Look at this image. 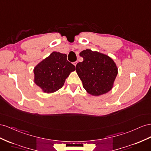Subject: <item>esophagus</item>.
I'll return each instance as SVG.
<instances>
[{
	"label": "esophagus",
	"instance_id": "esophagus-1",
	"mask_svg": "<svg viewBox=\"0 0 151 151\" xmlns=\"http://www.w3.org/2000/svg\"><path fill=\"white\" fill-rule=\"evenodd\" d=\"M77 63H78V62H77V61H75V62H74V63H73V64H74V65L76 66V64H77Z\"/></svg>",
	"mask_w": 151,
	"mask_h": 151
}]
</instances>
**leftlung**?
<instances>
[{
	"label": "left lung",
	"mask_w": 151,
	"mask_h": 151,
	"mask_svg": "<svg viewBox=\"0 0 151 151\" xmlns=\"http://www.w3.org/2000/svg\"><path fill=\"white\" fill-rule=\"evenodd\" d=\"M80 55L83 61L76 64V71L86 91L94 96L110 91L118 75V68L113 59L90 49L81 51Z\"/></svg>",
	"instance_id": "obj_1"
}]
</instances>
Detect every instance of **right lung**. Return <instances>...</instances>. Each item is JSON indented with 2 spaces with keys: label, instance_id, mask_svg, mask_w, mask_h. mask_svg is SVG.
I'll return each mask as SVG.
<instances>
[{
  "label": "right lung",
  "instance_id": "add662e5",
  "mask_svg": "<svg viewBox=\"0 0 151 151\" xmlns=\"http://www.w3.org/2000/svg\"><path fill=\"white\" fill-rule=\"evenodd\" d=\"M75 66L67 60V55L53 52L33 70L34 82L43 92L52 93L62 88Z\"/></svg>",
  "mask_w": 151,
  "mask_h": 151
}]
</instances>
